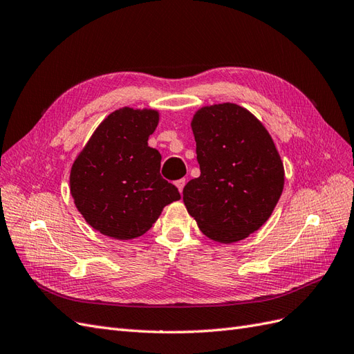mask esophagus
Listing matches in <instances>:
<instances>
[{
	"mask_svg": "<svg viewBox=\"0 0 354 354\" xmlns=\"http://www.w3.org/2000/svg\"><path fill=\"white\" fill-rule=\"evenodd\" d=\"M185 183H187L185 179H178L176 183H175V185L178 187V189H179V193H180V194H183V189H184V187H185Z\"/></svg>",
	"mask_w": 354,
	"mask_h": 354,
	"instance_id": "1",
	"label": "esophagus"
}]
</instances>
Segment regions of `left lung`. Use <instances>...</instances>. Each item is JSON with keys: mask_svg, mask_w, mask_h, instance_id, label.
<instances>
[{"mask_svg": "<svg viewBox=\"0 0 354 354\" xmlns=\"http://www.w3.org/2000/svg\"><path fill=\"white\" fill-rule=\"evenodd\" d=\"M191 127L200 176L184 188L188 214L219 243L245 239L270 218L283 191L285 170L274 142L236 104L198 109Z\"/></svg>", "mask_w": 354, "mask_h": 354, "instance_id": "8db88e82", "label": "left lung"}]
</instances>
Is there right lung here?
<instances>
[{
  "label": "right lung",
  "instance_id": "obj_1",
  "mask_svg": "<svg viewBox=\"0 0 354 354\" xmlns=\"http://www.w3.org/2000/svg\"><path fill=\"white\" fill-rule=\"evenodd\" d=\"M154 109L121 108L95 130L71 169V194L99 233L118 240L145 234L163 207L180 198L160 175L161 156L148 147Z\"/></svg>",
  "mask_w": 354,
  "mask_h": 354
}]
</instances>
